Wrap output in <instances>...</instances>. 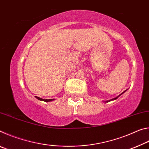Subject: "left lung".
I'll use <instances>...</instances> for the list:
<instances>
[{"label": "left lung", "mask_w": 149, "mask_h": 149, "mask_svg": "<svg viewBox=\"0 0 149 149\" xmlns=\"http://www.w3.org/2000/svg\"><path fill=\"white\" fill-rule=\"evenodd\" d=\"M126 91H127V90H125V91H123V92L122 93H121V94H120V95H118V97H116V98H114V99H110V100H107V101H104V102H110V101H112V100H116V99H118V97H119L120 95H122L123 94V93H125V92Z\"/></svg>", "instance_id": "left-lung-1"}]
</instances>
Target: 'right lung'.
Masks as SVG:
<instances>
[{
  "label": "right lung",
  "mask_w": 149,
  "mask_h": 149,
  "mask_svg": "<svg viewBox=\"0 0 149 149\" xmlns=\"http://www.w3.org/2000/svg\"><path fill=\"white\" fill-rule=\"evenodd\" d=\"M36 99H37L39 100H41V101H45V102H50V101H52V100H54V99H41V98L38 97H35Z\"/></svg>",
  "instance_id": "add662e5"
}]
</instances>
